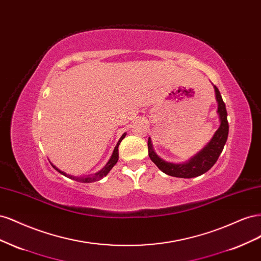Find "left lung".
Instances as JSON below:
<instances>
[{"label": "left lung", "mask_w": 261, "mask_h": 261, "mask_svg": "<svg viewBox=\"0 0 261 261\" xmlns=\"http://www.w3.org/2000/svg\"><path fill=\"white\" fill-rule=\"evenodd\" d=\"M216 91V99L218 102V114L220 118V126L211 138L209 143L204 146L198 153H196L188 161L183 163H173L163 160L158 155L152 147L151 138H148V154L151 161L163 173L170 176L180 178H192L199 176L209 171L217 162L219 155L222 152L228 135V123L225 103L221 97V93L216 86H213Z\"/></svg>", "instance_id": "obj_1"}]
</instances>
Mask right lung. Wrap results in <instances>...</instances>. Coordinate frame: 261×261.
<instances>
[{"label": "right lung", "instance_id": "1", "mask_svg": "<svg viewBox=\"0 0 261 261\" xmlns=\"http://www.w3.org/2000/svg\"><path fill=\"white\" fill-rule=\"evenodd\" d=\"M125 136H126V133H124L123 135H122V137L120 138V140L117 141V144H116V146H115V148H114V151H113L111 158H110V160L108 161V163L105 165V168L102 169V170H100L99 172H97L96 174L88 175V176H74V175H70V174H66L65 172L61 171L60 169H58V168L55 167V165H53V164H52V167H53L55 170H57L58 172H60L62 175H64V176H66V177L70 178V179L81 181V183H92V181L100 180L101 178H103L106 175H108V173H109L110 171H111V169L116 164V162H117V160H118V146H120L121 141L125 138Z\"/></svg>", "mask_w": 261, "mask_h": 261}]
</instances>
